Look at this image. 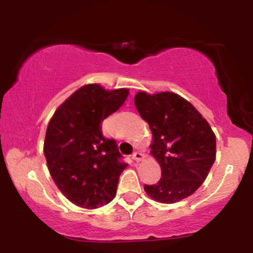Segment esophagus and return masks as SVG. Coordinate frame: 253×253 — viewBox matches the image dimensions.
<instances>
[{
	"label": "esophagus",
	"instance_id": "obj_1",
	"mask_svg": "<svg viewBox=\"0 0 253 253\" xmlns=\"http://www.w3.org/2000/svg\"><path fill=\"white\" fill-rule=\"evenodd\" d=\"M132 157H133V159H134V161L139 162V161H141V159H143L145 156H144V153L141 152V151H135V152H133Z\"/></svg>",
	"mask_w": 253,
	"mask_h": 253
}]
</instances>
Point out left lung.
I'll return each instance as SVG.
<instances>
[{
	"label": "left lung",
	"instance_id": "1",
	"mask_svg": "<svg viewBox=\"0 0 253 253\" xmlns=\"http://www.w3.org/2000/svg\"><path fill=\"white\" fill-rule=\"evenodd\" d=\"M135 108L153 135L151 153L162 169L156 184H145L147 195L173 203L197 190L215 161V134L193 104L173 92H138Z\"/></svg>",
	"mask_w": 253,
	"mask_h": 253
}]
</instances>
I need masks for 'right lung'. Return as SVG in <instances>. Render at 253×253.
Returning a JSON list of instances; mask_svg holds the SVG:
<instances>
[{"mask_svg": "<svg viewBox=\"0 0 253 253\" xmlns=\"http://www.w3.org/2000/svg\"><path fill=\"white\" fill-rule=\"evenodd\" d=\"M127 89L88 84L56 110L46 130L43 155L54 183L80 207L94 210L114 199L119 177L128 164L101 124L123 106Z\"/></svg>", "mask_w": 253, "mask_h": 253, "instance_id": "obj_1", "label": "right lung"}]
</instances>
